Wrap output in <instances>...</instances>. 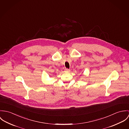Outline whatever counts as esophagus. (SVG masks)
I'll list each match as a JSON object with an SVG mask.
<instances>
[{
    "mask_svg": "<svg viewBox=\"0 0 129 129\" xmlns=\"http://www.w3.org/2000/svg\"><path fill=\"white\" fill-rule=\"evenodd\" d=\"M65 71H67V72L70 71V70H69V69H67V68H66V69H65Z\"/></svg>",
    "mask_w": 129,
    "mask_h": 129,
    "instance_id": "esophagus-1",
    "label": "esophagus"
}]
</instances>
